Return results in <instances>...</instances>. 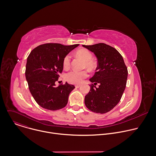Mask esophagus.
Wrapping results in <instances>:
<instances>
[{"instance_id": "esophagus-1", "label": "esophagus", "mask_w": 156, "mask_h": 156, "mask_svg": "<svg viewBox=\"0 0 156 156\" xmlns=\"http://www.w3.org/2000/svg\"><path fill=\"white\" fill-rule=\"evenodd\" d=\"M80 86H81L80 84H76V85H75V87H76V88H79Z\"/></svg>"}]
</instances>
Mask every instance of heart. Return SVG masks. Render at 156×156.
<instances>
[{
	"label": "heart",
	"instance_id": "obj_1",
	"mask_svg": "<svg viewBox=\"0 0 156 156\" xmlns=\"http://www.w3.org/2000/svg\"><path fill=\"white\" fill-rule=\"evenodd\" d=\"M76 55L80 57L84 61V66L89 69H94L96 66L95 62L92 59V55L87 49H80L76 51ZM70 64V55H66L63 60V66L65 68L69 67ZM88 76V72L86 70L79 71L73 70L68 72L66 75L67 81L72 84H80L84 78Z\"/></svg>",
	"mask_w": 156,
	"mask_h": 156
}]
</instances>
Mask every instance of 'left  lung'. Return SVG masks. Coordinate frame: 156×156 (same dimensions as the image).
<instances>
[{"instance_id": "8db88e82", "label": "left lung", "mask_w": 156, "mask_h": 156, "mask_svg": "<svg viewBox=\"0 0 156 156\" xmlns=\"http://www.w3.org/2000/svg\"><path fill=\"white\" fill-rule=\"evenodd\" d=\"M83 47L94 53L98 66L94 75L89 79L94 84L85 96L86 106L91 111L105 114L120 101L126 87L128 69L120 53L104 43ZM98 83L97 88L95 86Z\"/></svg>"}]
</instances>
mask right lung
<instances>
[{"mask_svg":"<svg viewBox=\"0 0 156 156\" xmlns=\"http://www.w3.org/2000/svg\"><path fill=\"white\" fill-rule=\"evenodd\" d=\"M78 45L45 44L37 46L28 56L26 80L31 95L42 108L56 111L67 105L75 86L67 82L58 86L55 83L63 70L64 58Z\"/></svg>","mask_w":156,"mask_h":156,"instance_id":"1","label":"right lung"}]
</instances>
